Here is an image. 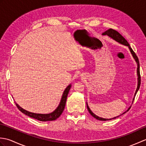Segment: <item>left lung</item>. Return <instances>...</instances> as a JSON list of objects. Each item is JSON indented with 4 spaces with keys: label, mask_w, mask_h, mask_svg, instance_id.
<instances>
[{
    "label": "left lung",
    "mask_w": 146,
    "mask_h": 146,
    "mask_svg": "<svg viewBox=\"0 0 146 146\" xmlns=\"http://www.w3.org/2000/svg\"><path fill=\"white\" fill-rule=\"evenodd\" d=\"M102 35H107L108 36H109L110 38H112L113 39H114L115 41H116L117 42H119L120 44H122L123 45H125L126 46H128L129 47V49L130 51H131V54L132 55L133 58H134V60L135 61L136 63H137V89H136V91H135V93L134 94V98H133V100H134V98L135 97V95L136 94H137V91L139 90V88H140V85H141V75H140V65H139V59L137 58V56H136L135 53L134 52V51L132 50V49L131 48V46H130V44H129V42L127 41V40L123 38V37L120 35V34L117 32V31L114 30L113 29H108L107 31H105L103 34H102ZM86 107H87V108H88V110L89 111V113H90L94 117V118H95L97 120H102V121H106V120H111V119H116L117 117H119L120 115L119 116H117L115 117H113V118H111V119H104V118H102V117H98L97 115H96L95 113H94L92 112V111L90 110V108H89L88 105L87 104V103H86ZM130 108H131V107H130L128 110L127 111H128ZM126 112V111H125V112H123L122 114L121 115H123Z\"/></svg>",
    "instance_id": "8db88e82"
}]
</instances>
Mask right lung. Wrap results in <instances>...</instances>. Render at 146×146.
Here are the masks:
<instances>
[{"label": "right lung", "instance_id": "right-lung-1", "mask_svg": "<svg viewBox=\"0 0 146 146\" xmlns=\"http://www.w3.org/2000/svg\"><path fill=\"white\" fill-rule=\"evenodd\" d=\"M71 87V85L70 84L66 88H65L63 94V95H62L60 103L59 104L58 107L56 108V109L50 113L41 114V113H35L30 112V111H28L23 109V108H21L19 105L17 104L16 103H15V104H16V106L18 108V109L21 112H23V113L26 115L27 116L33 118V119H35L40 121H42V122L55 120L56 119H57L58 117H60L61 113H63L65 107V104H66L67 96L68 95V93H69Z\"/></svg>", "mask_w": 146, "mask_h": 146}]
</instances>
